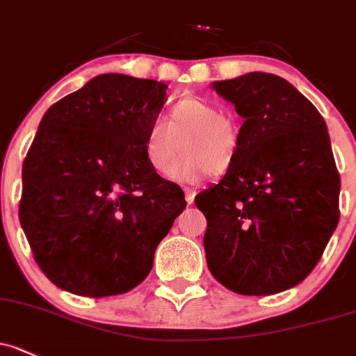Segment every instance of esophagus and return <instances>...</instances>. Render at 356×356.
<instances>
[{
    "label": "esophagus",
    "instance_id": "esophagus-1",
    "mask_svg": "<svg viewBox=\"0 0 356 356\" xmlns=\"http://www.w3.org/2000/svg\"><path fill=\"white\" fill-rule=\"evenodd\" d=\"M184 193H186V201H188V204H193L194 203V197H196V194H197L196 189L186 188Z\"/></svg>",
    "mask_w": 356,
    "mask_h": 356
}]
</instances>
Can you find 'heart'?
<instances>
[{
  "mask_svg": "<svg viewBox=\"0 0 356 356\" xmlns=\"http://www.w3.org/2000/svg\"><path fill=\"white\" fill-rule=\"evenodd\" d=\"M179 145L184 155L172 168L170 177L194 182L208 172L220 175L234 165L241 133L235 119L220 112L211 100L184 99L172 107L167 121H155L147 131L143 152L152 170L168 174Z\"/></svg>",
  "mask_w": 356,
  "mask_h": 356,
  "instance_id": "heart-1",
  "label": "heart"
}]
</instances>
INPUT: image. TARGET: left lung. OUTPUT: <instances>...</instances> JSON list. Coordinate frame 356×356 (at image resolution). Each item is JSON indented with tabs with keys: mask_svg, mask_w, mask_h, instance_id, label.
Masks as SVG:
<instances>
[{
	"mask_svg": "<svg viewBox=\"0 0 356 356\" xmlns=\"http://www.w3.org/2000/svg\"><path fill=\"white\" fill-rule=\"evenodd\" d=\"M244 119L235 163L196 196L211 275L241 295L293 288L323 256L339 220V174L323 115L285 78L213 81Z\"/></svg>",
	"mask_w": 356,
	"mask_h": 356,
	"instance_id": "1",
	"label": "left lung"
}]
</instances>
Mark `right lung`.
Instances as JSON below:
<instances>
[{
	"label": "right lung",
	"instance_id": "add662e5",
	"mask_svg": "<svg viewBox=\"0 0 356 356\" xmlns=\"http://www.w3.org/2000/svg\"><path fill=\"white\" fill-rule=\"evenodd\" d=\"M167 88L99 74L44 114L22 170L20 223L56 286L99 298L148 276L186 208L182 189L153 172L143 152Z\"/></svg>",
	"mask_w": 356,
	"mask_h": 356
}]
</instances>
